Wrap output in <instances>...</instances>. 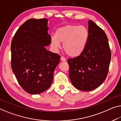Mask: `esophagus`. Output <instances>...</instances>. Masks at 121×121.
<instances>
[{"mask_svg":"<svg viewBox=\"0 0 121 121\" xmlns=\"http://www.w3.org/2000/svg\"><path fill=\"white\" fill-rule=\"evenodd\" d=\"M60 60H61V61H66V58H65V57H64V56H61Z\"/></svg>","mask_w":121,"mask_h":121,"instance_id":"esophagus-1","label":"esophagus"}]
</instances>
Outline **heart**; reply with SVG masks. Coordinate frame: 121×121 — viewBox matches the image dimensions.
<instances>
[{"instance_id": "1", "label": "heart", "mask_w": 121, "mask_h": 121, "mask_svg": "<svg viewBox=\"0 0 121 121\" xmlns=\"http://www.w3.org/2000/svg\"><path fill=\"white\" fill-rule=\"evenodd\" d=\"M89 32L84 26L67 25L59 28L51 37V44L58 49L63 43L64 51L68 56L77 57L84 52L87 44Z\"/></svg>"}]
</instances>
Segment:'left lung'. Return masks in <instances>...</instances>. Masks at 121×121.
<instances>
[{"label": "left lung", "instance_id": "left-lung-1", "mask_svg": "<svg viewBox=\"0 0 121 121\" xmlns=\"http://www.w3.org/2000/svg\"><path fill=\"white\" fill-rule=\"evenodd\" d=\"M89 23V38L84 52L67 60L69 77L77 89L90 91L98 87L107 78L111 50L104 30L93 21Z\"/></svg>", "mask_w": 121, "mask_h": 121}]
</instances>
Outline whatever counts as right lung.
Returning <instances> with one entry per match:
<instances>
[{
	"instance_id": "obj_1",
	"label": "right lung",
	"mask_w": 121,
	"mask_h": 121,
	"mask_svg": "<svg viewBox=\"0 0 121 121\" xmlns=\"http://www.w3.org/2000/svg\"><path fill=\"white\" fill-rule=\"evenodd\" d=\"M48 19H29L19 27L11 42V67L23 89L39 94L52 85L60 56L44 46L51 43Z\"/></svg>"
}]
</instances>
